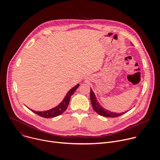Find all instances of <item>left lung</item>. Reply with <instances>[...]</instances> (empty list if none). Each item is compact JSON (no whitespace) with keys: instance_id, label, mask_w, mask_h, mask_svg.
I'll use <instances>...</instances> for the list:
<instances>
[{"instance_id":"left-lung-1","label":"left lung","mask_w":160,"mask_h":160,"mask_svg":"<svg viewBox=\"0 0 160 160\" xmlns=\"http://www.w3.org/2000/svg\"><path fill=\"white\" fill-rule=\"evenodd\" d=\"M90 98H91V101L92 103V108L94 110L97 112L98 114L100 115H102L103 117H108V118H115V117H118V116H120L124 113H114L112 112H109L107 110L104 109L103 107H101V105L98 103L97 101L96 98L95 96V94L92 90L91 89V94H90ZM125 112V113H126Z\"/></svg>"}]
</instances>
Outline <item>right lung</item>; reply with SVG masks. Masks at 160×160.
<instances>
[{"label":"right lung","mask_w":160,"mask_h":160,"mask_svg":"<svg viewBox=\"0 0 160 160\" xmlns=\"http://www.w3.org/2000/svg\"><path fill=\"white\" fill-rule=\"evenodd\" d=\"M78 86H79V84H77L76 86L74 87L73 88H72L69 91H68L64 99L62 100V101H61V103L59 105L57 106L55 108H52L51 110H47L45 112H37V111L32 110L31 109L30 110L34 113H36L37 115L41 116V117L45 118H50L57 117V116L62 113L67 109V107L69 103L71 96L73 94L76 89L78 88Z\"/></svg>","instance_id":"obj_1"}]
</instances>
